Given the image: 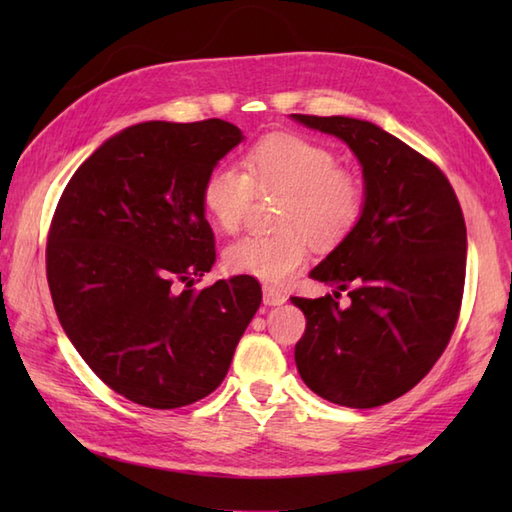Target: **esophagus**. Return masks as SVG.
I'll return each instance as SVG.
<instances>
[{
    "mask_svg": "<svg viewBox=\"0 0 512 512\" xmlns=\"http://www.w3.org/2000/svg\"><path fill=\"white\" fill-rule=\"evenodd\" d=\"M288 297L284 290H279L275 286H264V303L266 306H281V303H286Z\"/></svg>",
    "mask_w": 512,
    "mask_h": 512,
    "instance_id": "esophagus-1",
    "label": "esophagus"
}]
</instances>
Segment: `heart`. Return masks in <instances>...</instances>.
<instances>
[{
    "label": "heart",
    "instance_id": "1",
    "mask_svg": "<svg viewBox=\"0 0 512 512\" xmlns=\"http://www.w3.org/2000/svg\"><path fill=\"white\" fill-rule=\"evenodd\" d=\"M244 171L217 165L202 184L206 215L226 233H235L255 189L286 191L279 224L284 231L250 233L224 250V264L235 275L286 281L310 259L312 237L330 246L356 226L365 191L354 173L339 167L330 147L299 134H270L248 149Z\"/></svg>",
    "mask_w": 512,
    "mask_h": 512
}]
</instances>
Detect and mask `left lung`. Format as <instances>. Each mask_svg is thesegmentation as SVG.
<instances>
[{
  "mask_svg": "<svg viewBox=\"0 0 512 512\" xmlns=\"http://www.w3.org/2000/svg\"><path fill=\"white\" fill-rule=\"evenodd\" d=\"M341 138L363 167L365 204L341 244L310 277L347 290L292 297L306 314L295 347L314 394L369 409L407 394L429 374L458 323L466 275V226L444 173L378 125L350 116L290 114Z\"/></svg>",
  "mask_w": 512,
  "mask_h": 512,
  "instance_id": "1",
  "label": "left lung"
}]
</instances>
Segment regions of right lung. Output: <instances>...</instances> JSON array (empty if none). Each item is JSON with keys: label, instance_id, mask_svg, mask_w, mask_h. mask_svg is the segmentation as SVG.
<instances>
[{"label": "right lung", "instance_id": "1", "mask_svg": "<svg viewBox=\"0 0 512 512\" xmlns=\"http://www.w3.org/2000/svg\"><path fill=\"white\" fill-rule=\"evenodd\" d=\"M242 140L220 118L132 125L76 169L54 211L46 270L61 328L107 387L143 407L220 387L262 303L248 275L193 288L215 264L202 184Z\"/></svg>", "mask_w": 512, "mask_h": 512}]
</instances>
